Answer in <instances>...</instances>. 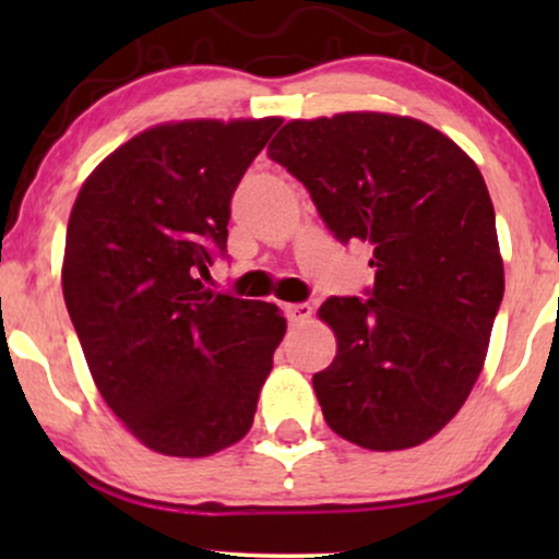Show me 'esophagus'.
I'll use <instances>...</instances> for the list:
<instances>
[{
    "label": "esophagus",
    "instance_id": "1",
    "mask_svg": "<svg viewBox=\"0 0 559 559\" xmlns=\"http://www.w3.org/2000/svg\"><path fill=\"white\" fill-rule=\"evenodd\" d=\"M287 320L289 323H305L312 316V305L310 302H295V305H285Z\"/></svg>",
    "mask_w": 559,
    "mask_h": 559
}]
</instances>
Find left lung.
<instances>
[{
    "instance_id": "left-lung-1",
    "label": "left lung",
    "mask_w": 559,
    "mask_h": 559,
    "mask_svg": "<svg viewBox=\"0 0 559 559\" xmlns=\"http://www.w3.org/2000/svg\"><path fill=\"white\" fill-rule=\"evenodd\" d=\"M341 243L369 241L366 297H328L338 350L312 377L333 432L369 450L430 440L476 384L503 297L484 175L425 121L377 111L289 121L266 150Z\"/></svg>"
}]
</instances>
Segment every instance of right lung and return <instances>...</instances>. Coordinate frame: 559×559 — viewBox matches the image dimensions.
Wrapping results in <instances>:
<instances>
[{
    "mask_svg": "<svg viewBox=\"0 0 559 559\" xmlns=\"http://www.w3.org/2000/svg\"><path fill=\"white\" fill-rule=\"evenodd\" d=\"M282 119L180 121L121 144L83 182L63 297L104 402L142 445L203 457L254 423L277 305L211 293L231 195Z\"/></svg>",
    "mask_w": 559,
    "mask_h": 559,
    "instance_id": "obj_1",
    "label": "right lung"
}]
</instances>
